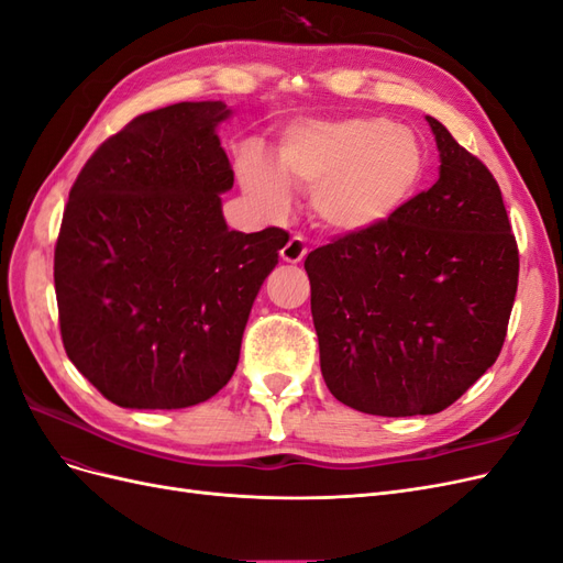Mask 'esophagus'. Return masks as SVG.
<instances>
[{
    "label": "esophagus",
    "mask_w": 563,
    "mask_h": 563,
    "mask_svg": "<svg viewBox=\"0 0 563 563\" xmlns=\"http://www.w3.org/2000/svg\"><path fill=\"white\" fill-rule=\"evenodd\" d=\"M308 255V246H305L302 236H291L282 249V261L286 263H300Z\"/></svg>",
    "instance_id": "34e87169"
}]
</instances>
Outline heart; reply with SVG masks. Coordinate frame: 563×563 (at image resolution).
Returning a JSON list of instances; mask_svg holds the SVG:
<instances>
[{"instance_id": "1", "label": "heart", "mask_w": 563, "mask_h": 563, "mask_svg": "<svg viewBox=\"0 0 563 563\" xmlns=\"http://www.w3.org/2000/svg\"><path fill=\"white\" fill-rule=\"evenodd\" d=\"M424 147L387 117L305 119L282 135L279 164L244 145L236 176L255 207L279 216L291 185L312 192V209L338 232H366L395 218L424 178Z\"/></svg>"}]
</instances>
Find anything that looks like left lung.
I'll return each instance as SVG.
<instances>
[{
    "instance_id": "1",
    "label": "left lung",
    "mask_w": 563,
    "mask_h": 563,
    "mask_svg": "<svg viewBox=\"0 0 563 563\" xmlns=\"http://www.w3.org/2000/svg\"><path fill=\"white\" fill-rule=\"evenodd\" d=\"M439 180L387 223L305 258L331 395L362 413L444 411L496 364L519 249L493 174L428 117Z\"/></svg>"
}]
</instances>
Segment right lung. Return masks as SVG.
Listing matches in <instances>:
<instances>
[{
	"label": "right lung",
	"mask_w": 563,
	"mask_h": 563,
	"mask_svg": "<svg viewBox=\"0 0 563 563\" xmlns=\"http://www.w3.org/2000/svg\"><path fill=\"white\" fill-rule=\"evenodd\" d=\"M223 100L139 114L79 172L54 253L63 345L122 408H187L223 389L288 232L230 230Z\"/></svg>",
	"instance_id": "right-lung-1"
}]
</instances>
